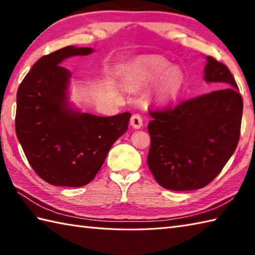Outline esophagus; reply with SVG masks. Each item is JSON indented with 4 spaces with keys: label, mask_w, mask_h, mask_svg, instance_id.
Instances as JSON below:
<instances>
[{
    "label": "esophagus",
    "mask_w": 255,
    "mask_h": 255,
    "mask_svg": "<svg viewBox=\"0 0 255 255\" xmlns=\"http://www.w3.org/2000/svg\"><path fill=\"white\" fill-rule=\"evenodd\" d=\"M130 125L134 129H139L142 127V118L139 114H133L130 118Z\"/></svg>",
    "instance_id": "34e87169"
}]
</instances>
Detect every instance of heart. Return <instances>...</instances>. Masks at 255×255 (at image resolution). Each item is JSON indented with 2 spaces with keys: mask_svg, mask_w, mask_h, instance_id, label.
<instances>
[{
  "mask_svg": "<svg viewBox=\"0 0 255 255\" xmlns=\"http://www.w3.org/2000/svg\"><path fill=\"white\" fill-rule=\"evenodd\" d=\"M169 66V62L160 57L140 58L128 67L126 81L132 86L154 82V99L160 103H169L176 99L184 82L181 69Z\"/></svg>",
  "mask_w": 255,
  "mask_h": 255,
  "instance_id": "b5f03b06",
  "label": "heart"
}]
</instances>
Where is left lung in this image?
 Segmentation results:
<instances>
[{"instance_id": "left-lung-1", "label": "left lung", "mask_w": 255, "mask_h": 255, "mask_svg": "<svg viewBox=\"0 0 255 255\" xmlns=\"http://www.w3.org/2000/svg\"><path fill=\"white\" fill-rule=\"evenodd\" d=\"M205 81L217 91L149 112L148 166L155 181L171 191L207 185L234 154L239 142L242 96L229 69L206 58Z\"/></svg>"}]
</instances>
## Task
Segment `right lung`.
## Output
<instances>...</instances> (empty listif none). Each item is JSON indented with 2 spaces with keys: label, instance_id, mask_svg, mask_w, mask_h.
I'll list each match as a JSON object with an SVG mask.
<instances>
[{
  "label": "right lung",
  "instance_id": "obj_1",
  "mask_svg": "<svg viewBox=\"0 0 255 255\" xmlns=\"http://www.w3.org/2000/svg\"><path fill=\"white\" fill-rule=\"evenodd\" d=\"M93 51L68 46L41 57L16 95V136L32 169L51 185L89 184L114 142L127 131L130 113L101 117L69 104L71 72L62 61Z\"/></svg>",
  "mask_w": 255,
  "mask_h": 255
}]
</instances>
